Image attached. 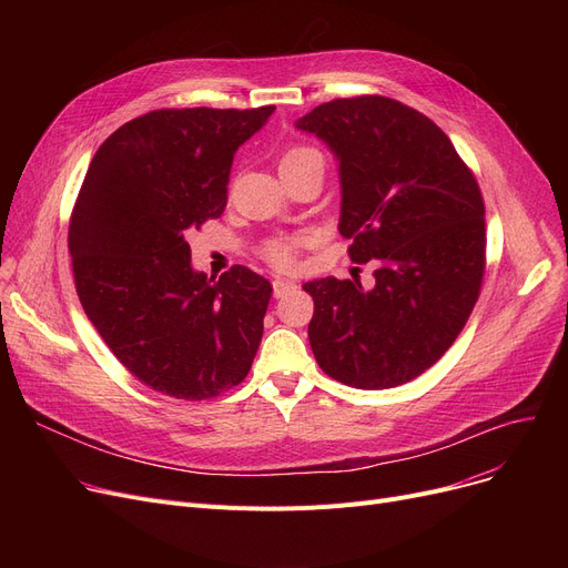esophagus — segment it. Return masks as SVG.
Returning <instances> with one entry per match:
<instances>
[{
  "mask_svg": "<svg viewBox=\"0 0 568 568\" xmlns=\"http://www.w3.org/2000/svg\"><path fill=\"white\" fill-rule=\"evenodd\" d=\"M272 285H274V296H276V300H281L283 294L294 290V283L292 281H283V278H276Z\"/></svg>",
  "mask_w": 568,
  "mask_h": 568,
  "instance_id": "1",
  "label": "esophagus"
}]
</instances>
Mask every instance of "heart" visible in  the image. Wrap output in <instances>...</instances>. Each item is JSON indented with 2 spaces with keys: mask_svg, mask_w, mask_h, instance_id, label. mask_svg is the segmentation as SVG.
<instances>
[{
  "mask_svg": "<svg viewBox=\"0 0 568 568\" xmlns=\"http://www.w3.org/2000/svg\"><path fill=\"white\" fill-rule=\"evenodd\" d=\"M306 161H317V163H324L322 161V154L317 152V149L308 146V144H294L290 146L287 152L281 156V170L283 168H290V165H300V163H306ZM306 242L304 234H281V236H272L266 239L264 246H262V255L268 264H274L278 268H287L292 266L294 257H296V248H300L302 244Z\"/></svg>",
  "mask_w": 568,
  "mask_h": 568,
  "instance_id": "1",
  "label": "heart"
}]
</instances>
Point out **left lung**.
<instances>
[{
    "label": "left lung",
    "mask_w": 568,
    "mask_h": 568,
    "mask_svg": "<svg viewBox=\"0 0 568 568\" xmlns=\"http://www.w3.org/2000/svg\"><path fill=\"white\" fill-rule=\"evenodd\" d=\"M341 163L349 260L375 283L326 276L304 290L320 368L354 389H392L454 345L486 272V206L452 140L426 114L386 97L322 103L296 122Z\"/></svg>",
    "instance_id": "left-lung-1"
}]
</instances>
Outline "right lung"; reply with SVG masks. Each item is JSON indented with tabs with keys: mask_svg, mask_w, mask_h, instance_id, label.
I'll list each match as a JSON object with an SVG mask.
<instances>
[{
	"mask_svg": "<svg viewBox=\"0 0 568 568\" xmlns=\"http://www.w3.org/2000/svg\"><path fill=\"white\" fill-rule=\"evenodd\" d=\"M274 110L146 112L89 163L69 225L75 292L105 345L149 389L216 398L251 371L272 283L242 264L206 278L184 236L223 214L234 152Z\"/></svg>",
	"mask_w": 568,
	"mask_h": 568,
	"instance_id": "right-lung-1",
	"label": "right lung"
}]
</instances>
